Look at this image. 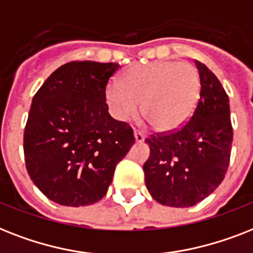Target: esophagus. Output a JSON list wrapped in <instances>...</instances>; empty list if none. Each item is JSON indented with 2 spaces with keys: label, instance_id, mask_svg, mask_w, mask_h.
<instances>
[{
  "label": "esophagus",
  "instance_id": "1",
  "mask_svg": "<svg viewBox=\"0 0 253 253\" xmlns=\"http://www.w3.org/2000/svg\"><path fill=\"white\" fill-rule=\"evenodd\" d=\"M134 138H136V142H138V143H141L145 141V136H143L141 132H138V130H134Z\"/></svg>",
  "mask_w": 253,
  "mask_h": 253
}]
</instances>
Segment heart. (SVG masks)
Masks as SVG:
<instances>
[{"instance_id":"obj_1","label":"heart","mask_w":253,"mask_h":253,"mask_svg":"<svg viewBox=\"0 0 253 253\" xmlns=\"http://www.w3.org/2000/svg\"><path fill=\"white\" fill-rule=\"evenodd\" d=\"M201 91L195 66L154 61L129 68L120 84H110L106 102L115 119L126 121L141 111L159 132H173L193 114Z\"/></svg>"}]
</instances>
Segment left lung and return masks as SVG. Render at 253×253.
Wrapping results in <instances>:
<instances>
[{"label": "left lung", "mask_w": 253, "mask_h": 253, "mask_svg": "<svg viewBox=\"0 0 253 253\" xmlns=\"http://www.w3.org/2000/svg\"><path fill=\"white\" fill-rule=\"evenodd\" d=\"M201 91L185 125L145 142L150 157L143 165L151 197L172 208L193 207L213 193L229 169L232 143L229 96L214 73L195 61Z\"/></svg>", "instance_id": "8db88e82"}]
</instances>
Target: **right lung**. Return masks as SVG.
<instances>
[{"label":"right lung","instance_id":"obj_1","mask_svg":"<svg viewBox=\"0 0 253 253\" xmlns=\"http://www.w3.org/2000/svg\"><path fill=\"white\" fill-rule=\"evenodd\" d=\"M119 66L68 62L32 99L23 137L26 169L53 203L76 208L98 203L134 143L133 129L111 117L104 96Z\"/></svg>","mask_w":253,"mask_h":253}]
</instances>
